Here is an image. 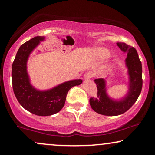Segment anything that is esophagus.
<instances>
[{
  "label": "esophagus",
  "mask_w": 155,
  "mask_h": 155,
  "mask_svg": "<svg viewBox=\"0 0 155 155\" xmlns=\"http://www.w3.org/2000/svg\"><path fill=\"white\" fill-rule=\"evenodd\" d=\"M92 77H93L92 73H91V72H87L84 75V79L87 80H90V78H92Z\"/></svg>",
  "instance_id": "34e87169"
}]
</instances>
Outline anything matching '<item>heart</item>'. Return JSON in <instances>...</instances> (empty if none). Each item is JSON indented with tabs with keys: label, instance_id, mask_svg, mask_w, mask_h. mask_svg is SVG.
Returning <instances> with one entry per match:
<instances>
[{
	"label": "heart",
	"instance_id": "heart-1",
	"mask_svg": "<svg viewBox=\"0 0 155 155\" xmlns=\"http://www.w3.org/2000/svg\"><path fill=\"white\" fill-rule=\"evenodd\" d=\"M94 56L98 58H107L110 56V53L104 48L99 47L96 48L94 51Z\"/></svg>",
	"mask_w": 155,
	"mask_h": 155
}]
</instances>
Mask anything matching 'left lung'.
<instances>
[{
    "label": "left lung",
    "mask_w": 155,
    "mask_h": 155,
    "mask_svg": "<svg viewBox=\"0 0 155 155\" xmlns=\"http://www.w3.org/2000/svg\"><path fill=\"white\" fill-rule=\"evenodd\" d=\"M116 44L120 50L127 53L126 65L129 75V90L121 100H113L107 94L105 80L103 78L94 80L97 94V97H91L90 104L95 112L104 116H118L128 111L137 101L143 87L142 63L136 49L123 42Z\"/></svg>",
    "instance_id": "8db88e82"
}]
</instances>
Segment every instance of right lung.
Here are the masks:
<instances>
[{"instance_id":"obj_1","label":"right lung","mask_w":155,"mask_h":155,"mask_svg":"<svg viewBox=\"0 0 155 155\" xmlns=\"http://www.w3.org/2000/svg\"><path fill=\"white\" fill-rule=\"evenodd\" d=\"M44 39V37L37 36L21 45L12 65V88L17 99L24 109L41 116H51L60 111L70 89L80 85L82 82L80 79L70 80L44 91L33 87L27 71V62L31 51Z\"/></svg>"}]
</instances>
